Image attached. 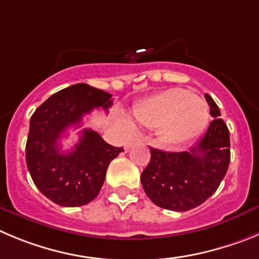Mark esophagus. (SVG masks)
Listing matches in <instances>:
<instances>
[{"label": "esophagus", "instance_id": "1", "mask_svg": "<svg viewBox=\"0 0 259 259\" xmlns=\"http://www.w3.org/2000/svg\"><path fill=\"white\" fill-rule=\"evenodd\" d=\"M139 142H141V140L140 139H132L131 141H128L127 144H125V151L130 150V149H131L135 144H139Z\"/></svg>", "mask_w": 259, "mask_h": 259}]
</instances>
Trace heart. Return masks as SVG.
I'll list each match as a JSON object with an SVG mask.
<instances>
[{"instance_id": "1", "label": "heart", "mask_w": 259, "mask_h": 259, "mask_svg": "<svg viewBox=\"0 0 259 259\" xmlns=\"http://www.w3.org/2000/svg\"><path fill=\"white\" fill-rule=\"evenodd\" d=\"M137 122L158 127L159 139L168 145H179L195 137L208 119L207 104L182 89H170L148 97L135 108ZM128 127L132 128L131 123Z\"/></svg>"}]
</instances>
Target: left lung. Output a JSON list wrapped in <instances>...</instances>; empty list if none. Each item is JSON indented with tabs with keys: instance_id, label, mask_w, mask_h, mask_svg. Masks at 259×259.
<instances>
[{
	"instance_id": "obj_1",
	"label": "left lung",
	"mask_w": 259,
	"mask_h": 259,
	"mask_svg": "<svg viewBox=\"0 0 259 259\" xmlns=\"http://www.w3.org/2000/svg\"><path fill=\"white\" fill-rule=\"evenodd\" d=\"M213 117L209 127L189 151L168 153L150 148V162L141 173L146 195L164 209L186 212L214 194L230 164V132L221 111L205 94Z\"/></svg>"
}]
</instances>
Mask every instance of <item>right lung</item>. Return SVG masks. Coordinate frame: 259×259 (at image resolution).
<instances>
[{
	"label": "right lung",
	"mask_w": 259,
	"mask_h": 259,
	"mask_svg": "<svg viewBox=\"0 0 259 259\" xmlns=\"http://www.w3.org/2000/svg\"><path fill=\"white\" fill-rule=\"evenodd\" d=\"M111 105L110 94L77 83L49 97L30 117L27 167L38 190L54 203L80 207L100 193L109 164L123 148L109 145L92 130H82L73 150L63 153L59 144L72 125L80 127L83 115Z\"/></svg>",
	"instance_id": "1"
}]
</instances>
